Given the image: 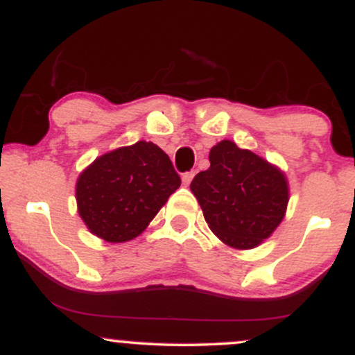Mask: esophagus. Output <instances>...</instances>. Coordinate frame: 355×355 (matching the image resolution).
<instances>
[{"label": "esophagus", "instance_id": "34e87169", "mask_svg": "<svg viewBox=\"0 0 355 355\" xmlns=\"http://www.w3.org/2000/svg\"><path fill=\"white\" fill-rule=\"evenodd\" d=\"M193 175H195L193 172H187V173H183V175H182V182H183V185H185V187H187V185H190V182L193 180Z\"/></svg>", "mask_w": 355, "mask_h": 355}]
</instances>
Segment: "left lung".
I'll list each match as a JSON object with an SVG mask.
<instances>
[{
    "label": "left lung",
    "instance_id": "8db88e82",
    "mask_svg": "<svg viewBox=\"0 0 355 355\" xmlns=\"http://www.w3.org/2000/svg\"><path fill=\"white\" fill-rule=\"evenodd\" d=\"M209 160V170L195 175L190 190L210 230L240 250L260 245L287 210L288 183L284 172L230 140L211 146Z\"/></svg>",
    "mask_w": 355,
    "mask_h": 355
}]
</instances>
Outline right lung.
Here are the masks:
<instances>
[{
  "label": "right lung",
  "instance_id": "obj_1",
  "mask_svg": "<svg viewBox=\"0 0 355 355\" xmlns=\"http://www.w3.org/2000/svg\"><path fill=\"white\" fill-rule=\"evenodd\" d=\"M168 155L152 141H137L96 158L76 182L85 225L112 243L138 237L180 187Z\"/></svg>",
  "mask_w": 355,
  "mask_h": 355
}]
</instances>
